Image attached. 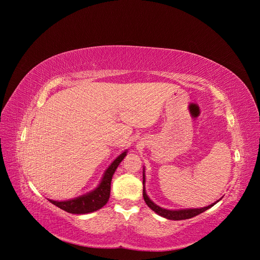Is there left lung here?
<instances>
[{
	"label": "left lung",
	"mask_w": 260,
	"mask_h": 260,
	"mask_svg": "<svg viewBox=\"0 0 260 260\" xmlns=\"http://www.w3.org/2000/svg\"><path fill=\"white\" fill-rule=\"evenodd\" d=\"M143 184H144V174H143ZM143 198L145 203L148 206V208H151L155 213H157L158 215L167 218V219H171V220H183V219H188V218L195 217L201 213H203L204 211H207L208 209L212 208L215 203L211 204L209 207L206 208H201V209H188V210H179V211H170V210H166L162 209L149 199L145 193V189L143 187Z\"/></svg>",
	"instance_id": "left-lung-1"
}]
</instances>
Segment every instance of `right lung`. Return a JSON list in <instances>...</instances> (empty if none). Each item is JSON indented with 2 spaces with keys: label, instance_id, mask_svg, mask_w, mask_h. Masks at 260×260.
Here are the masks:
<instances>
[{
  "label": "right lung",
  "instance_id": "right-lung-1",
  "mask_svg": "<svg viewBox=\"0 0 260 260\" xmlns=\"http://www.w3.org/2000/svg\"><path fill=\"white\" fill-rule=\"evenodd\" d=\"M126 156V152L122 153L104 173L103 178L99 186L92 190L91 193L87 195H83L73 200L68 201H53L49 200L54 206L72 214H86L91 213L101 209L105 206L106 202L109 199V194H111V182L113 175L118 168L119 163L124 159Z\"/></svg>",
  "mask_w": 260,
  "mask_h": 260
}]
</instances>
